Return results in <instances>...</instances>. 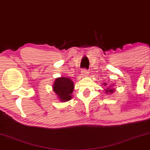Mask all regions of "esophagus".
Wrapping results in <instances>:
<instances>
[{"mask_svg": "<svg viewBox=\"0 0 150 150\" xmlns=\"http://www.w3.org/2000/svg\"><path fill=\"white\" fill-rule=\"evenodd\" d=\"M81 73H82V75L83 77H86L88 75V71L86 69H83L82 71H81Z\"/></svg>", "mask_w": 150, "mask_h": 150, "instance_id": "1", "label": "esophagus"}]
</instances>
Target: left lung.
I'll return each instance as SVG.
<instances>
[{"label": "left lung", "instance_id": "1", "mask_svg": "<svg viewBox=\"0 0 150 150\" xmlns=\"http://www.w3.org/2000/svg\"><path fill=\"white\" fill-rule=\"evenodd\" d=\"M103 86H108V84H107L106 83H103ZM114 86H115V83H113V84L110 85V86L106 87V88H104V90H103V91H105V94H112L114 92H115V88H113Z\"/></svg>", "mask_w": 150, "mask_h": 150}]
</instances>
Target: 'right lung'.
I'll return each mask as SVG.
<instances>
[{"mask_svg": "<svg viewBox=\"0 0 150 150\" xmlns=\"http://www.w3.org/2000/svg\"><path fill=\"white\" fill-rule=\"evenodd\" d=\"M74 88V82L69 77H57L53 84V91L57 95L59 101L62 102L71 100Z\"/></svg>", "mask_w": 150, "mask_h": 150, "instance_id": "right-lung-1", "label": "right lung"}]
</instances>
